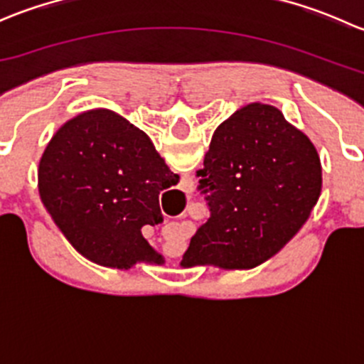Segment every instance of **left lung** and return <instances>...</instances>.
Listing matches in <instances>:
<instances>
[{"mask_svg": "<svg viewBox=\"0 0 364 364\" xmlns=\"http://www.w3.org/2000/svg\"><path fill=\"white\" fill-rule=\"evenodd\" d=\"M197 176L211 216L190 240L183 267L259 266L296 236L322 188L310 139L259 102L216 128Z\"/></svg>", "mask_w": 364, "mask_h": 364, "instance_id": "8db88e82", "label": "left lung"}]
</instances>
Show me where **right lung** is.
<instances>
[{
  "label": "right lung",
  "mask_w": 364,
  "mask_h": 364,
  "mask_svg": "<svg viewBox=\"0 0 364 364\" xmlns=\"http://www.w3.org/2000/svg\"><path fill=\"white\" fill-rule=\"evenodd\" d=\"M179 181L151 139L109 109L67 121L38 165V192L73 248L105 267L161 264L142 227L164 220L159 196Z\"/></svg>",
  "instance_id": "right-lung-1"
}]
</instances>
